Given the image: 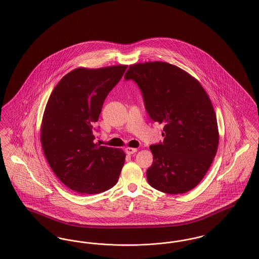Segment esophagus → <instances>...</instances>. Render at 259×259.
I'll return each mask as SVG.
<instances>
[{
    "mask_svg": "<svg viewBox=\"0 0 259 259\" xmlns=\"http://www.w3.org/2000/svg\"><path fill=\"white\" fill-rule=\"evenodd\" d=\"M125 151L128 155H131V154H134L137 152V148H125Z\"/></svg>",
    "mask_w": 259,
    "mask_h": 259,
    "instance_id": "34e87169",
    "label": "esophagus"
}]
</instances>
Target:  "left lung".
Wrapping results in <instances>:
<instances>
[{"mask_svg": "<svg viewBox=\"0 0 259 259\" xmlns=\"http://www.w3.org/2000/svg\"><path fill=\"white\" fill-rule=\"evenodd\" d=\"M124 79L137 83L150 119L164 125L163 143L150 146L148 184L169 194L191 190L208 172L219 146L208 94L193 76L165 62L132 65Z\"/></svg>", "mask_w": 259, "mask_h": 259, "instance_id": "1", "label": "left lung"}]
</instances>
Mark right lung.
Wrapping results in <instances>:
<instances>
[{"label":"right lung","instance_id":"obj_1","mask_svg":"<svg viewBox=\"0 0 259 259\" xmlns=\"http://www.w3.org/2000/svg\"><path fill=\"white\" fill-rule=\"evenodd\" d=\"M126 69L123 65L75 69L49 99L40 130L44 153L57 178L75 192L101 193L118 181L125 153L94 144V135L105 99Z\"/></svg>","mask_w":259,"mask_h":259}]
</instances>
